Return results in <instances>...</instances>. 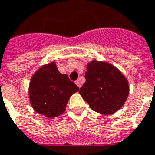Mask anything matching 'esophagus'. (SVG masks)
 <instances>
[{
  "mask_svg": "<svg viewBox=\"0 0 155 155\" xmlns=\"http://www.w3.org/2000/svg\"><path fill=\"white\" fill-rule=\"evenodd\" d=\"M75 83H76V85L78 86L79 88H81V81L80 80H77L76 81H75Z\"/></svg>",
  "mask_w": 155,
  "mask_h": 155,
  "instance_id": "obj_1",
  "label": "esophagus"
}]
</instances>
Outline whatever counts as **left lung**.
<instances>
[{
  "mask_svg": "<svg viewBox=\"0 0 155 155\" xmlns=\"http://www.w3.org/2000/svg\"><path fill=\"white\" fill-rule=\"evenodd\" d=\"M86 82L79 94L93 111L111 115L124 106L129 94L128 80L113 64L92 60L86 64Z\"/></svg>",
  "mask_w": 155,
  "mask_h": 155,
  "instance_id": "8db88e82",
  "label": "left lung"
}]
</instances>
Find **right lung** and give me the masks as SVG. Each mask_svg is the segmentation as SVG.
Returning <instances> with one entry per match:
<instances>
[{
	"instance_id": "1",
	"label": "right lung",
	"mask_w": 155,
	"mask_h": 155,
	"mask_svg": "<svg viewBox=\"0 0 155 155\" xmlns=\"http://www.w3.org/2000/svg\"><path fill=\"white\" fill-rule=\"evenodd\" d=\"M79 88L66 74L59 72L56 62L51 61L37 69L29 85V99L37 113L54 118L64 112L72 94Z\"/></svg>"
}]
</instances>
